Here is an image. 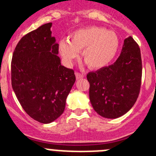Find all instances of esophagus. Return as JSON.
<instances>
[{
	"label": "esophagus",
	"instance_id": "1",
	"mask_svg": "<svg viewBox=\"0 0 156 156\" xmlns=\"http://www.w3.org/2000/svg\"><path fill=\"white\" fill-rule=\"evenodd\" d=\"M75 75H76V80L82 79V78H83V77H84V76L83 75L82 73H76Z\"/></svg>",
	"mask_w": 156,
	"mask_h": 156
}]
</instances>
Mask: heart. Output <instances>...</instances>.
I'll return each instance as SVG.
<instances>
[{"instance_id":"1","label":"heart","mask_w":156,"mask_h":156,"mask_svg":"<svg viewBox=\"0 0 156 156\" xmlns=\"http://www.w3.org/2000/svg\"><path fill=\"white\" fill-rule=\"evenodd\" d=\"M119 40L115 33L99 27L80 29L70 34L69 41H61L58 49L66 64H72L82 52V59L91 69L108 66L116 55Z\"/></svg>"}]
</instances>
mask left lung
<instances>
[{"label": "left lung", "mask_w": 156, "mask_h": 156, "mask_svg": "<svg viewBox=\"0 0 156 156\" xmlns=\"http://www.w3.org/2000/svg\"><path fill=\"white\" fill-rule=\"evenodd\" d=\"M142 62L138 44L131 37L124 40L119 57L112 65L87 76L89 98L101 116L115 119L126 114L138 98Z\"/></svg>", "instance_id": "left-lung-1"}]
</instances>
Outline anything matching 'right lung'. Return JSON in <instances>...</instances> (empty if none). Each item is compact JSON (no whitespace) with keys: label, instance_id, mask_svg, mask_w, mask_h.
<instances>
[{"label":"right lung","instance_id":"right-lung-1","mask_svg":"<svg viewBox=\"0 0 156 156\" xmlns=\"http://www.w3.org/2000/svg\"><path fill=\"white\" fill-rule=\"evenodd\" d=\"M51 23L22 37L12 55V86L25 112L41 123L57 119L76 81L74 71L61 65Z\"/></svg>","mask_w":156,"mask_h":156}]
</instances>
